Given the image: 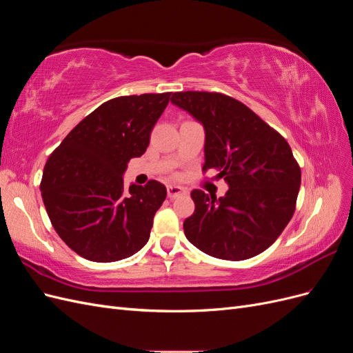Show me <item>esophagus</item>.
Instances as JSON below:
<instances>
[{
    "mask_svg": "<svg viewBox=\"0 0 353 353\" xmlns=\"http://www.w3.org/2000/svg\"><path fill=\"white\" fill-rule=\"evenodd\" d=\"M185 194V190L179 185H169L168 187V197L169 199H176L179 196Z\"/></svg>",
    "mask_w": 353,
    "mask_h": 353,
    "instance_id": "esophagus-1",
    "label": "esophagus"
}]
</instances>
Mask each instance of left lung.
<instances>
[{"label":"left lung","instance_id":"left-lung-1","mask_svg":"<svg viewBox=\"0 0 353 353\" xmlns=\"http://www.w3.org/2000/svg\"><path fill=\"white\" fill-rule=\"evenodd\" d=\"M172 103L206 132L203 172L216 170L223 197L191 191L194 213L185 237L209 256L244 261L262 253L290 222L301 188V168L288 143L241 101L219 92H174Z\"/></svg>","mask_w":353,"mask_h":353}]
</instances>
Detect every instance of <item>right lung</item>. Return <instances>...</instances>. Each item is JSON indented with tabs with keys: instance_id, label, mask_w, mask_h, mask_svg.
<instances>
[{
	"instance_id": "add662e5",
	"label": "right lung",
	"mask_w": 353,
	"mask_h": 353,
	"mask_svg": "<svg viewBox=\"0 0 353 353\" xmlns=\"http://www.w3.org/2000/svg\"><path fill=\"white\" fill-rule=\"evenodd\" d=\"M170 92L125 95L103 103L47 160L41 194L60 239L82 258L116 262L141 250L166 187L150 179L123 188V172L145 153Z\"/></svg>"
}]
</instances>
